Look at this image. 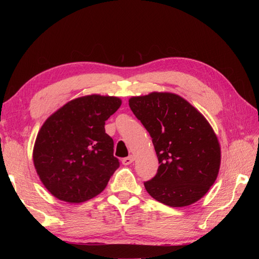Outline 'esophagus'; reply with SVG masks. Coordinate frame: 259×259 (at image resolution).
<instances>
[{"mask_svg":"<svg viewBox=\"0 0 259 259\" xmlns=\"http://www.w3.org/2000/svg\"><path fill=\"white\" fill-rule=\"evenodd\" d=\"M134 160H135L134 156H128V157H125V158H123V159H122V163L124 164V166H128V164L133 163V162H134Z\"/></svg>","mask_w":259,"mask_h":259,"instance_id":"1","label":"esophagus"}]
</instances>
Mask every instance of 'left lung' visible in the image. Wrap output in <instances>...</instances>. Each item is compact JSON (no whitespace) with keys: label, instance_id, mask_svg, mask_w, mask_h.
<instances>
[{"label":"left lung","instance_id":"obj_1","mask_svg":"<svg viewBox=\"0 0 259 259\" xmlns=\"http://www.w3.org/2000/svg\"><path fill=\"white\" fill-rule=\"evenodd\" d=\"M129 106L152 138L157 175L145 188L153 199L186 207L205 196L221 168V145L207 119L176 93L131 97Z\"/></svg>","mask_w":259,"mask_h":259}]
</instances>
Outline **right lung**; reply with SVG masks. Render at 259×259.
<instances>
[{
    "label": "right lung",
    "instance_id": "1",
    "mask_svg": "<svg viewBox=\"0 0 259 259\" xmlns=\"http://www.w3.org/2000/svg\"><path fill=\"white\" fill-rule=\"evenodd\" d=\"M121 102L118 97H80L42 124L33 148V163L42 184L59 200L84 202L107 187L119 160L104 124Z\"/></svg>",
    "mask_w": 259,
    "mask_h": 259
}]
</instances>
